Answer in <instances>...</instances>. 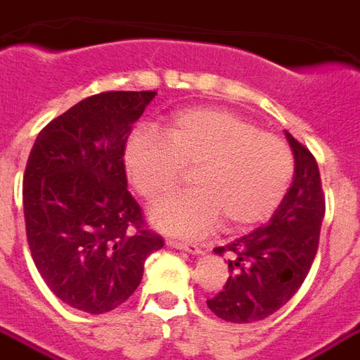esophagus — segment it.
Wrapping results in <instances>:
<instances>
[{"mask_svg":"<svg viewBox=\"0 0 360 360\" xmlns=\"http://www.w3.org/2000/svg\"><path fill=\"white\" fill-rule=\"evenodd\" d=\"M166 245L169 249H179V251H185L188 255H202V249L198 245H194L191 241H177V240H168L166 241Z\"/></svg>","mask_w":360,"mask_h":360,"instance_id":"obj_1","label":"esophagus"}]
</instances>
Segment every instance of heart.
<instances>
[{
    "instance_id": "b5f03b06",
    "label": "heart",
    "mask_w": 360,
    "mask_h": 360,
    "mask_svg": "<svg viewBox=\"0 0 360 360\" xmlns=\"http://www.w3.org/2000/svg\"><path fill=\"white\" fill-rule=\"evenodd\" d=\"M124 168L136 191L150 202L164 198L194 172L196 191L155 205L150 224L166 234H207L221 223H260L276 210L292 177V155L276 136L215 107L179 113L164 137L139 130L124 150Z\"/></svg>"
}]
</instances>
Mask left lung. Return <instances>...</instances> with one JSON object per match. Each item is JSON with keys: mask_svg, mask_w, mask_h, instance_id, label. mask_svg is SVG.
I'll return each instance as SVG.
<instances>
[{"mask_svg": "<svg viewBox=\"0 0 360 360\" xmlns=\"http://www.w3.org/2000/svg\"><path fill=\"white\" fill-rule=\"evenodd\" d=\"M285 137L295 156V177L279 207L266 224L215 249L234 260H229L226 285L207 308L230 323H257L276 314L300 289L317 255L325 217L319 168L287 130Z\"/></svg>", "mask_w": 360, "mask_h": 360, "instance_id": "left-lung-1", "label": "left lung"}]
</instances>
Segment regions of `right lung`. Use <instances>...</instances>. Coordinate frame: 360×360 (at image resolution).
Wrapping results in <instances>:
<instances>
[{
  "mask_svg": "<svg viewBox=\"0 0 360 360\" xmlns=\"http://www.w3.org/2000/svg\"><path fill=\"white\" fill-rule=\"evenodd\" d=\"M156 92H101L41 130L24 172L35 268L60 300L105 314L130 298L145 259L164 247L128 192L124 147Z\"/></svg>",
  "mask_w": 360,
  "mask_h": 360,
  "instance_id": "obj_1",
  "label": "right lung"
}]
</instances>
